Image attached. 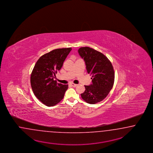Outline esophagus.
Segmentation results:
<instances>
[{"label": "esophagus", "instance_id": "34e87169", "mask_svg": "<svg viewBox=\"0 0 153 153\" xmlns=\"http://www.w3.org/2000/svg\"><path fill=\"white\" fill-rule=\"evenodd\" d=\"M71 85L72 86H73V87H76V86H77V85L75 84H74V83H71Z\"/></svg>", "mask_w": 153, "mask_h": 153}]
</instances>
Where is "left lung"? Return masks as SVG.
<instances>
[{
	"instance_id": "8db88e82",
	"label": "left lung",
	"mask_w": 153,
	"mask_h": 153,
	"mask_svg": "<svg viewBox=\"0 0 153 153\" xmlns=\"http://www.w3.org/2000/svg\"><path fill=\"white\" fill-rule=\"evenodd\" d=\"M78 52L84 60L88 73L92 76V83L85 85V90L81 94V97L88 103H97L105 98L113 87V66L105 55L93 48L83 47L79 48Z\"/></svg>"
}]
</instances>
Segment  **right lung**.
<instances>
[{
	"label": "right lung",
	"mask_w": 153,
	"mask_h": 153,
	"mask_svg": "<svg viewBox=\"0 0 153 153\" xmlns=\"http://www.w3.org/2000/svg\"><path fill=\"white\" fill-rule=\"evenodd\" d=\"M72 48L53 50L41 56L32 71L30 83L37 98L48 107L53 106L63 100L68 85L57 83L55 74L63 66Z\"/></svg>",
	"instance_id": "add662e5"
}]
</instances>
